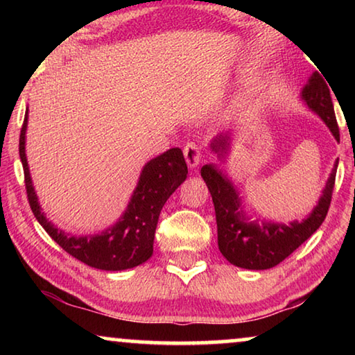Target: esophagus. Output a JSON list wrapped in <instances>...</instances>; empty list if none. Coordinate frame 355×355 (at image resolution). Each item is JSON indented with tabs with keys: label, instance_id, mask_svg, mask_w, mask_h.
<instances>
[{
	"label": "esophagus",
	"instance_id": "1",
	"mask_svg": "<svg viewBox=\"0 0 355 355\" xmlns=\"http://www.w3.org/2000/svg\"><path fill=\"white\" fill-rule=\"evenodd\" d=\"M183 155H184V159L191 169H194V167L199 166L200 159H202V148L199 144L196 142H188L183 148Z\"/></svg>",
	"mask_w": 355,
	"mask_h": 355
}]
</instances>
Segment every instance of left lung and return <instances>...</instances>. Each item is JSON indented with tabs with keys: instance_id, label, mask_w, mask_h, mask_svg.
<instances>
[{
	"instance_id": "1",
	"label": "left lung",
	"mask_w": 355,
	"mask_h": 355,
	"mask_svg": "<svg viewBox=\"0 0 355 355\" xmlns=\"http://www.w3.org/2000/svg\"><path fill=\"white\" fill-rule=\"evenodd\" d=\"M326 81L315 71L309 78L300 97L311 111L322 119L335 139L340 141L338 123H336L334 103ZM230 131L220 133L213 139L211 150L218 153L219 158H224L230 150ZM336 167L338 161H335L326 188L313 211L302 219V222L293 220L286 225L277 222L264 220L258 224L255 220H249L241 208V199L230 180L214 164L203 166L200 173L213 197L220 254L227 258V261L244 269L261 271L277 266L300 244L307 241L326 219L332 200Z\"/></svg>"
}]
</instances>
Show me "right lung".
<instances>
[{"instance_id": "add662e5", "label": "right lung", "mask_w": 355, "mask_h": 355, "mask_svg": "<svg viewBox=\"0 0 355 355\" xmlns=\"http://www.w3.org/2000/svg\"><path fill=\"white\" fill-rule=\"evenodd\" d=\"M26 127L28 111L20 131L19 152L25 172L29 207L48 235L76 260L103 271H123L147 261L153 254L155 230L161 209L188 175L182 150L178 147L167 150L144 166L127 209L112 227L98 235L71 236L53 225L42 213L26 161Z\"/></svg>"}]
</instances>
